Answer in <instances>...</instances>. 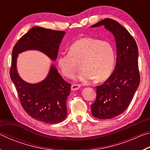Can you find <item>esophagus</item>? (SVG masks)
<instances>
[{"mask_svg": "<svg viewBox=\"0 0 150 150\" xmlns=\"http://www.w3.org/2000/svg\"><path fill=\"white\" fill-rule=\"evenodd\" d=\"M81 85H77V84H73L71 85V90L72 91H75V90H77L79 88H80Z\"/></svg>", "mask_w": 150, "mask_h": 150, "instance_id": "obj_1", "label": "esophagus"}]
</instances>
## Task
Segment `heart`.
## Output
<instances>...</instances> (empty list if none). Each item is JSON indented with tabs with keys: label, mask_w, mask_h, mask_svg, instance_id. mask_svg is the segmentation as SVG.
I'll list each match as a JSON object with an SVG mask.
<instances>
[{
	"label": "heart",
	"mask_w": 150,
	"mask_h": 150,
	"mask_svg": "<svg viewBox=\"0 0 150 150\" xmlns=\"http://www.w3.org/2000/svg\"><path fill=\"white\" fill-rule=\"evenodd\" d=\"M57 65L63 75L72 77L79 64L83 68L79 79L87 82L95 79L97 82L105 81L113 71L115 52L110 43L93 38H81L69 47V53L60 54Z\"/></svg>",
	"instance_id": "b5f03b06"
}]
</instances>
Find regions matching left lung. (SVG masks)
<instances>
[{
  "instance_id": "obj_1",
  "label": "left lung",
  "mask_w": 150,
  "mask_h": 150,
  "mask_svg": "<svg viewBox=\"0 0 150 150\" xmlns=\"http://www.w3.org/2000/svg\"><path fill=\"white\" fill-rule=\"evenodd\" d=\"M102 25L115 38L116 63L108 79L96 87V98L91 105V113L98 119H111L126 110L139 86L138 49L132 35L116 20L105 18L91 27Z\"/></svg>"
}]
</instances>
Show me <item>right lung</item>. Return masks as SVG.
Returning a JSON list of instances; mask_svg holds the SVG:
<instances>
[{
	"instance_id": "obj_1",
	"label": "right lung",
	"mask_w": 150,
	"mask_h": 150,
	"mask_svg": "<svg viewBox=\"0 0 150 150\" xmlns=\"http://www.w3.org/2000/svg\"><path fill=\"white\" fill-rule=\"evenodd\" d=\"M64 31L34 27L20 38L12 50L10 76L16 88L20 102L26 112L42 122L58 124L67 115V99L71 84L65 81L54 65L44 81L36 84L25 82L16 69L18 54L30 50L44 53L52 60L57 59Z\"/></svg>"
}]
</instances>
